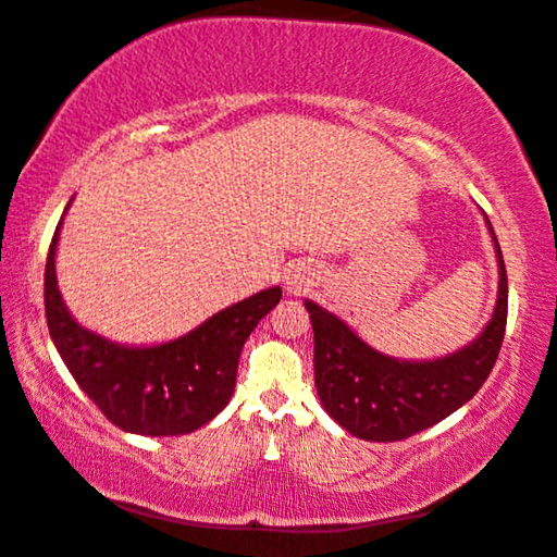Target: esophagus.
<instances>
[{
	"label": "esophagus",
	"instance_id": "34e87169",
	"mask_svg": "<svg viewBox=\"0 0 557 557\" xmlns=\"http://www.w3.org/2000/svg\"><path fill=\"white\" fill-rule=\"evenodd\" d=\"M315 276L318 273L310 267H306V263H296V267H290L286 271V290L288 294L298 296L300 290H306L308 286L315 284Z\"/></svg>",
	"mask_w": 557,
	"mask_h": 557
}]
</instances>
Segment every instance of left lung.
Listing matches in <instances>:
<instances>
[{"label":"left lung","instance_id":"1","mask_svg":"<svg viewBox=\"0 0 557 557\" xmlns=\"http://www.w3.org/2000/svg\"><path fill=\"white\" fill-rule=\"evenodd\" d=\"M499 288L490 323L472 343L435 359H398L364 343L343 318L306 298L313 325L320 404L335 423L369 443H394L441 423L480 392L499 355L509 308L504 257L490 218Z\"/></svg>","mask_w":557,"mask_h":557}]
</instances>
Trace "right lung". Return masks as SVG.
I'll return each mask as SVG.
<instances>
[{"mask_svg": "<svg viewBox=\"0 0 557 557\" xmlns=\"http://www.w3.org/2000/svg\"><path fill=\"white\" fill-rule=\"evenodd\" d=\"M71 202L51 239L44 278L48 333L58 355L77 386L122 431L149 437L198 431L230 404L242 347L259 320L276 308L281 286L237 300L165 343H114L77 323L58 288L55 251Z\"/></svg>", "mask_w": 557, "mask_h": 557, "instance_id": "add662e5", "label": "right lung"}]
</instances>
